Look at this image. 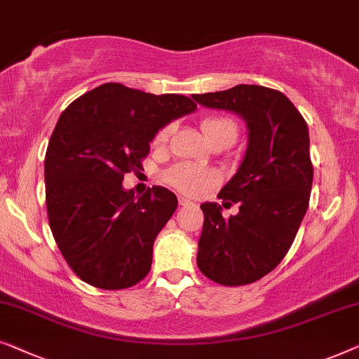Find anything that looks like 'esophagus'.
<instances>
[{"instance_id":"esophagus-1","label":"esophagus","mask_w":359,"mask_h":359,"mask_svg":"<svg viewBox=\"0 0 359 359\" xmlns=\"http://www.w3.org/2000/svg\"><path fill=\"white\" fill-rule=\"evenodd\" d=\"M179 205H180V206H194L195 203H191L190 200L184 198V196H179Z\"/></svg>"}]
</instances>
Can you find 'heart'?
Wrapping results in <instances>:
<instances>
[{
  "label": "heart",
  "mask_w": 359,
  "mask_h": 359,
  "mask_svg": "<svg viewBox=\"0 0 359 359\" xmlns=\"http://www.w3.org/2000/svg\"><path fill=\"white\" fill-rule=\"evenodd\" d=\"M201 130L210 143L218 140H231L236 141L239 135V125L229 117H208L201 120ZM174 131V123H168L158 130L154 135L153 143L156 146H163L168 143ZM165 182L172 185L174 189L180 190L187 195H200L201 191L210 189L218 182V174L211 169H203L198 165L180 163L175 164L165 172Z\"/></svg>",
  "instance_id": "heart-1"
}]
</instances>
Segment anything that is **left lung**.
Segmentation results:
<instances>
[{
    "label": "left lung",
    "instance_id": "8db88e82",
    "mask_svg": "<svg viewBox=\"0 0 359 359\" xmlns=\"http://www.w3.org/2000/svg\"><path fill=\"white\" fill-rule=\"evenodd\" d=\"M194 99L239 114L249 128L244 161L218 195L223 206L239 205V213L223 218L219 205L200 206L205 219L196 265L219 285H249L285 259L309 206V130L285 94L264 86L239 84Z\"/></svg>",
    "mask_w": 359,
    "mask_h": 359
}]
</instances>
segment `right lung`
Masks as SVG:
<instances>
[{
    "instance_id": "right-lung-1",
    "label": "right lung",
    "mask_w": 359,
    "mask_h": 359,
    "mask_svg": "<svg viewBox=\"0 0 359 359\" xmlns=\"http://www.w3.org/2000/svg\"><path fill=\"white\" fill-rule=\"evenodd\" d=\"M195 109L185 95L107 83L60 115L45 154V203L60 252L88 285L125 290L149 273L177 196L154 185L136 198L123 175L143 169L156 131Z\"/></svg>"
}]
</instances>
